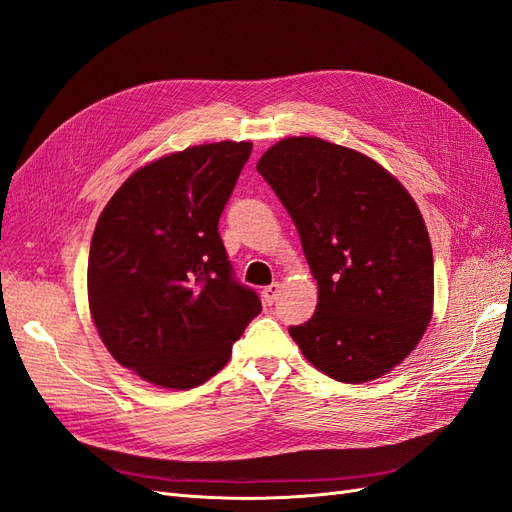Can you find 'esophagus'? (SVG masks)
Returning <instances> with one entry per match:
<instances>
[{"label":"esophagus","instance_id":"esophagus-1","mask_svg":"<svg viewBox=\"0 0 512 512\" xmlns=\"http://www.w3.org/2000/svg\"><path fill=\"white\" fill-rule=\"evenodd\" d=\"M280 290H282V284H280V282H273L271 286L262 288V299H265L267 305H273L275 299L280 297Z\"/></svg>","mask_w":512,"mask_h":512}]
</instances>
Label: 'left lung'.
Segmentation results:
<instances>
[{"mask_svg":"<svg viewBox=\"0 0 512 512\" xmlns=\"http://www.w3.org/2000/svg\"><path fill=\"white\" fill-rule=\"evenodd\" d=\"M299 230L318 282L314 316L288 333L329 378L359 384L399 365L433 307L423 215L389 170L316 136H290L256 164Z\"/></svg>","mask_w":512,"mask_h":512,"instance_id":"obj_1","label":"left lung"}]
</instances>
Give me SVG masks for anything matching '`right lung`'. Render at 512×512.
<instances>
[{
    "mask_svg": "<svg viewBox=\"0 0 512 512\" xmlns=\"http://www.w3.org/2000/svg\"><path fill=\"white\" fill-rule=\"evenodd\" d=\"M252 143L151 162L108 200L87 262L91 318L113 359L162 389H194L228 363L260 314L218 232Z\"/></svg>",
    "mask_w": 512,
    "mask_h": 512,
    "instance_id": "add662e5",
    "label": "right lung"
}]
</instances>
